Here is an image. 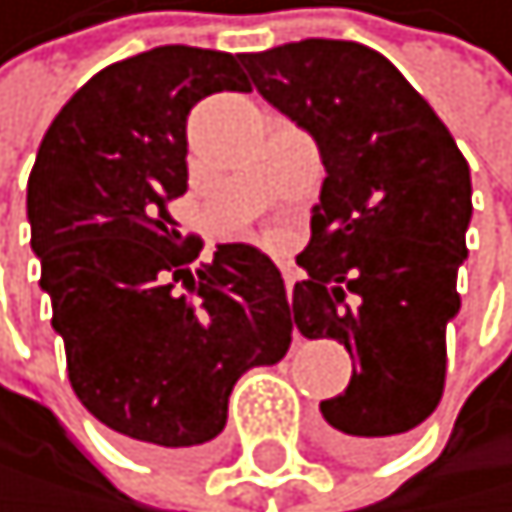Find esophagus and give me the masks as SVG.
Instances as JSON below:
<instances>
[{
	"mask_svg": "<svg viewBox=\"0 0 512 512\" xmlns=\"http://www.w3.org/2000/svg\"><path fill=\"white\" fill-rule=\"evenodd\" d=\"M282 272H285V291H288V301H291V298H295V282H298V272L291 269V266H285Z\"/></svg>",
	"mask_w": 512,
	"mask_h": 512,
	"instance_id": "obj_1",
	"label": "esophagus"
}]
</instances>
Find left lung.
Wrapping results in <instances>:
<instances>
[{
  "mask_svg": "<svg viewBox=\"0 0 512 512\" xmlns=\"http://www.w3.org/2000/svg\"><path fill=\"white\" fill-rule=\"evenodd\" d=\"M240 60L262 99L317 140L327 169L291 298L307 340L330 336L356 359L349 388L320 401L323 436L349 462L385 455L446 388L468 163L430 102L372 47L307 37Z\"/></svg>",
  "mask_w": 512,
  "mask_h": 512,
  "instance_id": "left-lung-1",
  "label": "left lung"
}]
</instances>
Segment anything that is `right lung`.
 Here are the masks:
<instances>
[{
	"instance_id": "right-lung-1",
	"label": "right lung",
	"mask_w": 512,
	"mask_h": 512,
	"mask_svg": "<svg viewBox=\"0 0 512 512\" xmlns=\"http://www.w3.org/2000/svg\"><path fill=\"white\" fill-rule=\"evenodd\" d=\"M250 92L240 57L185 44L105 66L60 108L28 179L31 250L76 397L147 455H185L227 423V397L291 346L282 272L250 243L211 262L169 201L189 189V111Z\"/></svg>"
}]
</instances>
